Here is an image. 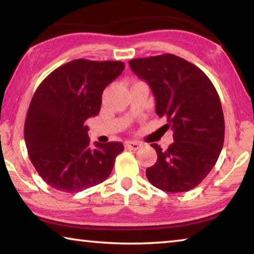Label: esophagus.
<instances>
[{
	"label": "esophagus",
	"instance_id": "34e87169",
	"mask_svg": "<svg viewBox=\"0 0 254 254\" xmlns=\"http://www.w3.org/2000/svg\"><path fill=\"white\" fill-rule=\"evenodd\" d=\"M126 146L127 147H128V149H131V150H139L140 147H141V144L139 142H136V141H127V143H126Z\"/></svg>",
	"mask_w": 254,
	"mask_h": 254
}]
</instances>
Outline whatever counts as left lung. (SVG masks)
I'll use <instances>...</instances> for the list:
<instances>
[{"mask_svg": "<svg viewBox=\"0 0 254 254\" xmlns=\"http://www.w3.org/2000/svg\"><path fill=\"white\" fill-rule=\"evenodd\" d=\"M134 74L151 87L155 112L167 118L174 142L158 154L145 174L150 183L167 192H186L199 186L214 167L224 142L222 105L214 85L194 64L173 54L134 59Z\"/></svg>", "mask_w": 254, "mask_h": 254, "instance_id": "8db88e82", "label": "left lung"}]
</instances>
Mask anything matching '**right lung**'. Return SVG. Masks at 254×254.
Segmentation results:
<instances>
[{
  "instance_id": "obj_1",
  "label": "right lung",
  "mask_w": 254,
  "mask_h": 254,
  "mask_svg": "<svg viewBox=\"0 0 254 254\" xmlns=\"http://www.w3.org/2000/svg\"><path fill=\"white\" fill-rule=\"evenodd\" d=\"M124 70L120 61L73 60L41 83L32 98L24 139L32 164L50 187L76 193L105 181L120 142L90 145L86 120L98 115L105 87Z\"/></svg>"
}]
</instances>
